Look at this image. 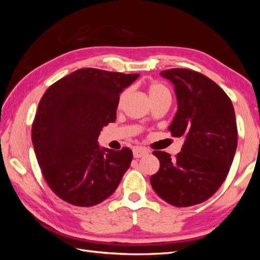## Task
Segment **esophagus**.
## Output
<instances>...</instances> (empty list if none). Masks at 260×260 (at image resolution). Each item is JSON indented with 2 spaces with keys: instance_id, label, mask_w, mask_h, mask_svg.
I'll list each match as a JSON object with an SVG mask.
<instances>
[{
  "instance_id": "1",
  "label": "esophagus",
  "mask_w": 260,
  "mask_h": 260,
  "mask_svg": "<svg viewBox=\"0 0 260 260\" xmlns=\"http://www.w3.org/2000/svg\"><path fill=\"white\" fill-rule=\"evenodd\" d=\"M146 154H148V151L144 147H136L133 149V156H135V158H140V157H143Z\"/></svg>"
}]
</instances>
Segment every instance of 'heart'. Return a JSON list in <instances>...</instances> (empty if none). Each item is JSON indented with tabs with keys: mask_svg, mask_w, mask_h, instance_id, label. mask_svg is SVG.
Masks as SVG:
<instances>
[{
	"mask_svg": "<svg viewBox=\"0 0 260 260\" xmlns=\"http://www.w3.org/2000/svg\"><path fill=\"white\" fill-rule=\"evenodd\" d=\"M147 94H148V98L151 101L159 99V98H164V96L170 98V95H171L170 91L167 86L160 82L149 83L147 86ZM125 95H127V91H123L119 96V103H121L123 99L125 98Z\"/></svg>",
	"mask_w": 260,
	"mask_h": 260,
	"instance_id": "obj_1",
	"label": "heart"
}]
</instances>
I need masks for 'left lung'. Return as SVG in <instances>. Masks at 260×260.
<instances>
[{"label":"left lung","instance_id":"8db88e82","mask_svg":"<svg viewBox=\"0 0 260 260\" xmlns=\"http://www.w3.org/2000/svg\"><path fill=\"white\" fill-rule=\"evenodd\" d=\"M160 76L175 85L178 103L168 129L172 137H183L184 144L175 159L153 152L160 167L151 184L171 205L193 206L215 194L230 170L238 146L234 108L225 92L200 73L172 68Z\"/></svg>","mask_w":260,"mask_h":260}]
</instances>
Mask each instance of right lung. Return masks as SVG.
Listing matches in <instances>:
<instances>
[{
	"mask_svg": "<svg viewBox=\"0 0 260 260\" xmlns=\"http://www.w3.org/2000/svg\"><path fill=\"white\" fill-rule=\"evenodd\" d=\"M138 77L82 68L43 94L31 139L42 175L61 200L90 207L115 192L133 155L128 147H101L98 138L116 120L120 93Z\"/></svg>",
	"mask_w": 260,
	"mask_h": 260,
	"instance_id": "right-lung-1",
	"label": "right lung"
}]
</instances>
